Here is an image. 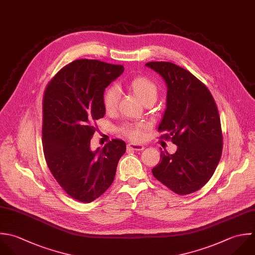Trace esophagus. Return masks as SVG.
Here are the masks:
<instances>
[{
    "label": "esophagus",
    "instance_id": "esophagus-1",
    "mask_svg": "<svg viewBox=\"0 0 255 255\" xmlns=\"http://www.w3.org/2000/svg\"><path fill=\"white\" fill-rule=\"evenodd\" d=\"M128 149H131L133 151H142L144 150V146L141 144H135V143H130L127 145Z\"/></svg>",
    "mask_w": 255,
    "mask_h": 255
}]
</instances>
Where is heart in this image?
Instances as JSON below:
<instances>
[{
	"label": "heart",
	"mask_w": 255,
	"mask_h": 255,
	"mask_svg": "<svg viewBox=\"0 0 255 255\" xmlns=\"http://www.w3.org/2000/svg\"><path fill=\"white\" fill-rule=\"evenodd\" d=\"M129 89L135 96L143 103L149 101H156L158 97L157 85L145 76H138L133 78L129 84ZM119 90L116 86H109L103 93V106L106 112H114L117 108L119 100ZM144 124H128L122 128V133L134 141H140L144 137Z\"/></svg>",
	"instance_id": "obj_1"
}]
</instances>
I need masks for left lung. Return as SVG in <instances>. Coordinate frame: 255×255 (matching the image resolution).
Instances as JSON below:
<instances>
[{"mask_svg": "<svg viewBox=\"0 0 255 255\" xmlns=\"http://www.w3.org/2000/svg\"><path fill=\"white\" fill-rule=\"evenodd\" d=\"M146 66L167 85L166 110L158 130L166 131L164 137L178 146L172 155L161 151V162L152 173L174 193L192 194L210 181L222 156L218 107L210 90L190 71L166 61Z\"/></svg>", "mask_w": 255, "mask_h": 255, "instance_id": "left-lung-1", "label": "left lung"}]
</instances>
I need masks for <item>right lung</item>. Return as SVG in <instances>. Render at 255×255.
<instances>
[{"mask_svg": "<svg viewBox=\"0 0 255 255\" xmlns=\"http://www.w3.org/2000/svg\"><path fill=\"white\" fill-rule=\"evenodd\" d=\"M124 71L122 65L77 59L47 84L42 102V147L59 186L82 203L99 198L113 183L126 144L113 139L92 151L93 121L104 117L105 88Z\"/></svg>", "mask_w": 255, "mask_h": 255, "instance_id": "1", "label": "right lung"}]
</instances>
